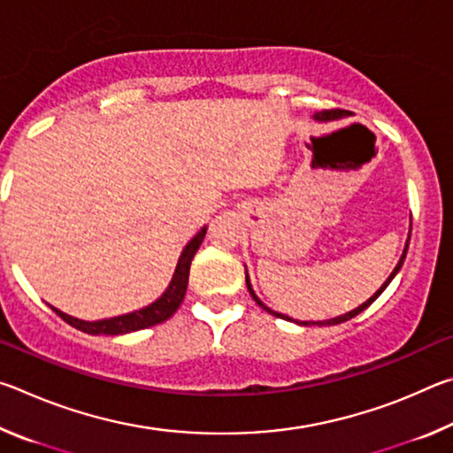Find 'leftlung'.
Instances as JSON below:
<instances>
[{
  "mask_svg": "<svg viewBox=\"0 0 453 453\" xmlns=\"http://www.w3.org/2000/svg\"><path fill=\"white\" fill-rule=\"evenodd\" d=\"M343 116H346V111H343V110H326V111H318L316 116H313V119H319V121H329V119H337V118H343ZM410 234H411V226H410ZM408 245H410V235H408V242H405L403 254H402V257H400V262H397V265L394 267V272L389 273V278L381 283V288H380L378 291H375V294L370 297V300L364 302L362 305H359V308L351 310V311H348V313H343V316H337V318H332V319H326V321H297V319H296V324H297V326H337V324H343V321H348V319H351V318H356L357 313H362L365 308H370V305H372V303H373L375 300H378V297L381 296V291L389 286V281H392V280L395 278V273L402 270V265H403V259H405V254H408ZM245 283H248L250 296L254 297V300H256V303L259 305V308L265 310L267 313H272V316H275V318H281V319L294 321V319H291V318L283 316V313H278V311H273L272 308H267V305H265L262 300H259V297L256 296L254 288H251V283H250V275H248V270H245Z\"/></svg>",
  "mask_w": 453,
  "mask_h": 453,
  "instance_id": "8db88e82",
  "label": "left lung"
}]
</instances>
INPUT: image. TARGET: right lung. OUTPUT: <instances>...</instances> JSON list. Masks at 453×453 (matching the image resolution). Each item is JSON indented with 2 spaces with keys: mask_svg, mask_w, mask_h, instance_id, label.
<instances>
[{
  "mask_svg": "<svg viewBox=\"0 0 453 453\" xmlns=\"http://www.w3.org/2000/svg\"><path fill=\"white\" fill-rule=\"evenodd\" d=\"M205 232H208V227L203 226L188 242V245L183 248L181 256L178 259V265H175V272H173L170 286H167V289L157 297L156 302L145 305V308L124 313V316L97 319V321H86V319L67 316V313L59 311L58 308H53V305H51V310L56 311L61 319L67 321L70 326H73L75 329H80V332H83V334H91V335H121V334L137 332V329H145V327L162 324V321L170 319L173 313L178 311V308L183 302V297H186L191 259H194L196 251L199 250V245H202Z\"/></svg>",
  "mask_w": 453,
  "mask_h": 453,
  "instance_id": "1",
  "label": "right lung"
}]
</instances>
